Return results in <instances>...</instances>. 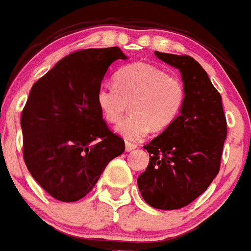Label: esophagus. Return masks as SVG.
<instances>
[{
    "label": "esophagus",
    "instance_id": "34e87169",
    "mask_svg": "<svg viewBox=\"0 0 251 251\" xmlns=\"http://www.w3.org/2000/svg\"><path fill=\"white\" fill-rule=\"evenodd\" d=\"M136 146H134V144H131V143H126L125 144V150L127 152H130V151H132V150H134L136 149Z\"/></svg>",
    "mask_w": 251,
    "mask_h": 251
}]
</instances>
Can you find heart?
Instances as JSON below:
<instances>
[{
  "label": "heart",
  "mask_w": 251,
  "mask_h": 251,
  "mask_svg": "<svg viewBox=\"0 0 251 251\" xmlns=\"http://www.w3.org/2000/svg\"><path fill=\"white\" fill-rule=\"evenodd\" d=\"M114 81L115 85L100 86L97 107L110 124L119 123L130 107L132 114L115 128L128 143L141 142L150 128L156 132L167 128L185 103L181 79L150 63L136 62L120 68Z\"/></svg>",
  "instance_id": "heart-1"
}]
</instances>
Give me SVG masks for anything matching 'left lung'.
Here are the masks:
<instances>
[{
  "mask_svg": "<svg viewBox=\"0 0 251 251\" xmlns=\"http://www.w3.org/2000/svg\"><path fill=\"white\" fill-rule=\"evenodd\" d=\"M155 55L179 70L186 97L172 125L144 146L149 165L137 184L148 204L173 210L196 200L219 173L227 125L220 94L196 60L160 51Z\"/></svg>",
  "mask_w": 251,
  "mask_h": 251,
  "instance_id": "left-lung-1",
  "label": "left lung"
}]
</instances>
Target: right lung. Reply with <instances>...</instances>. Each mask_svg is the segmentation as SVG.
I'll return each mask as SVG.
<instances>
[{
    "label": "right lung",
    "mask_w": 251,
    "mask_h": 251,
    "mask_svg": "<svg viewBox=\"0 0 251 251\" xmlns=\"http://www.w3.org/2000/svg\"><path fill=\"white\" fill-rule=\"evenodd\" d=\"M126 59L118 47L79 50L31 89L20 120L24 160L33 179L59 201L83 199L125 150L102 119L96 94L109 66Z\"/></svg>",
    "instance_id": "obj_1"
}]
</instances>
